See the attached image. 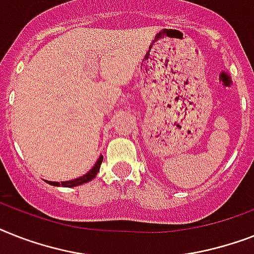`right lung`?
Returning <instances> with one entry per match:
<instances>
[{
  "mask_svg": "<svg viewBox=\"0 0 254 254\" xmlns=\"http://www.w3.org/2000/svg\"><path fill=\"white\" fill-rule=\"evenodd\" d=\"M103 162V156H99L98 162L95 163V166L92 167L91 171H88L87 174L84 175V176H80L75 180H70V181H61V183H56V181H48L51 185H56V187H66V188H71V187H77V185L84 184V183H88V181H91L99 172V168H100V164Z\"/></svg>",
  "mask_w": 254,
  "mask_h": 254,
  "instance_id": "1",
  "label": "right lung"
}]
</instances>
